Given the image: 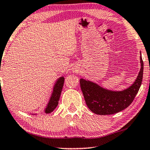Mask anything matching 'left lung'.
Masks as SVG:
<instances>
[{"instance_id": "1", "label": "left lung", "mask_w": 150, "mask_h": 150, "mask_svg": "<svg viewBox=\"0 0 150 150\" xmlns=\"http://www.w3.org/2000/svg\"><path fill=\"white\" fill-rule=\"evenodd\" d=\"M140 59L141 69L136 81L124 91H109L92 82L82 79L80 80L86 104L92 112L100 115H112L122 111L130 105L142 83L143 61L141 56Z\"/></svg>"}]
</instances>
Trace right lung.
Masks as SVG:
<instances>
[{
  "label": "right lung",
  "instance_id": "right-lung-1",
  "mask_svg": "<svg viewBox=\"0 0 150 150\" xmlns=\"http://www.w3.org/2000/svg\"><path fill=\"white\" fill-rule=\"evenodd\" d=\"M63 83H64V78L63 77L59 78L57 80V83H55L50 101H49L48 105H47L46 108L45 109V112L46 113H50V112H52L56 108L57 105H58Z\"/></svg>",
  "mask_w": 150,
  "mask_h": 150
}]
</instances>
